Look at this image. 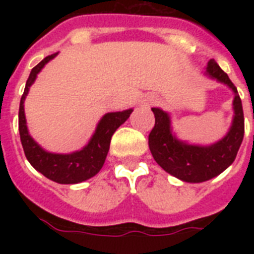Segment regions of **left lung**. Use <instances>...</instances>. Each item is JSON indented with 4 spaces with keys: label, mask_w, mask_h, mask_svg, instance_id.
<instances>
[{
    "label": "left lung",
    "mask_w": 254,
    "mask_h": 254,
    "mask_svg": "<svg viewBox=\"0 0 254 254\" xmlns=\"http://www.w3.org/2000/svg\"><path fill=\"white\" fill-rule=\"evenodd\" d=\"M207 75L224 83L235 92V117L228 134L211 146H193L178 141L170 130V119L166 112L153 108L155 124L149 134V149L153 158L165 171L185 182L199 183L223 173L232 165L244 138V112L237 88L228 75L211 59Z\"/></svg>",
    "instance_id": "obj_1"
}]
</instances>
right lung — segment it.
Returning <instances> with one entry per match:
<instances>
[{
	"label": "right lung",
	"mask_w": 254,
	"mask_h": 254,
	"mask_svg": "<svg viewBox=\"0 0 254 254\" xmlns=\"http://www.w3.org/2000/svg\"><path fill=\"white\" fill-rule=\"evenodd\" d=\"M58 53L46 57L41 63H38L30 72V76L26 81L25 91L19 103V113H18V127L23 151L27 161L31 166L39 173L43 174L46 178L51 181L62 183V185H73L87 181L89 178L99 173L103 167L105 158H107L111 138L116 129L123 125L133 111L127 109L124 112H115L107 113L97 125L95 134L91 138L89 143L80 151L72 154H53L47 153L34 141L29 135L27 127H26L25 111H23V101L29 92L30 85L33 84L38 72L41 71L47 62L55 58Z\"/></svg>",
	"instance_id": "1"
}]
</instances>
